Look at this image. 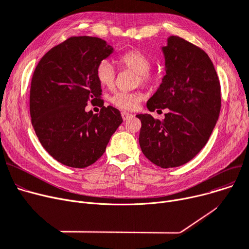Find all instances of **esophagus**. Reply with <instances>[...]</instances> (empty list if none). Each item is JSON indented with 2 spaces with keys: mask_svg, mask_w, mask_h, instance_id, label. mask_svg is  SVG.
Here are the masks:
<instances>
[{
  "mask_svg": "<svg viewBox=\"0 0 249 249\" xmlns=\"http://www.w3.org/2000/svg\"><path fill=\"white\" fill-rule=\"evenodd\" d=\"M121 115H122L123 120H127V119H129V118L133 117V115H132V114H130V113H128V112H122V113H121Z\"/></svg>",
  "mask_w": 249,
  "mask_h": 249,
  "instance_id": "34e87169",
  "label": "esophagus"
}]
</instances>
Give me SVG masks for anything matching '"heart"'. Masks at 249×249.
I'll return each mask as SVG.
<instances>
[{"label":"heart","instance_id":"b5f03b06","mask_svg":"<svg viewBox=\"0 0 249 249\" xmlns=\"http://www.w3.org/2000/svg\"><path fill=\"white\" fill-rule=\"evenodd\" d=\"M123 67L137 73V82L148 85L154 80L153 73L149 71L151 68L150 57L140 50H129L119 58ZM97 78L102 86L112 87L115 82V70L109 60H102L97 67ZM142 95L136 91H116L111 97L114 106L123 110H133L137 108L142 101Z\"/></svg>","mask_w":249,"mask_h":249}]
</instances>
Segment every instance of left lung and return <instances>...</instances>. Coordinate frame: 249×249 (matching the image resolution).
<instances>
[{
	"instance_id": "left-lung-1",
	"label": "left lung",
	"mask_w": 249,
	"mask_h": 249,
	"mask_svg": "<svg viewBox=\"0 0 249 249\" xmlns=\"http://www.w3.org/2000/svg\"><path fill=\"white\" fill-rule=\"evenodd\" d=\"M165 75L146 106L150 112L168 110L163 120L150 114L141 121L140 148L162 168L193 160L206 145L221 109L220 82L214 64L204 50L178 36L161 47Z\"/></svg>"
}]
</instances>
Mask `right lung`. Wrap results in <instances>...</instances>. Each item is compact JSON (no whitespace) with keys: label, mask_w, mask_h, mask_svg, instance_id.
<instances>
[{"label":"right lung","mask_w":249,"mask_h":249,"mask_svg":"<svg viewBox=\"0 0 249 249\" xmlns=\"http://www.w3.org/2000/svg\"><path fill=\"white\" fill-rule=\"evenodd\" d=\"M114 48L98 37L78 36L51 48L38 62L30 89V115L44 149L58 162L84 168L96 162L123 122L120 111L104 106L97 67ZM89 101L99 114L85 111Z\"/></svg>","instance_id":"1"}]
</instances>
